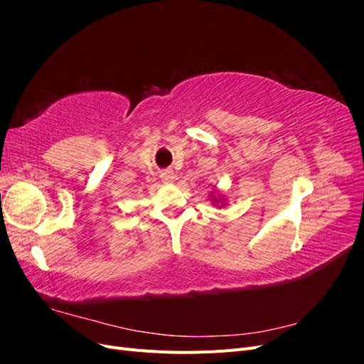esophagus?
<instances>
[{"label":"esophagus","instance_id":"esophagus-1","mask_svg":"<svg viewBox=\"0 0 364 364\" xmlns=\"http://www.w3.org/2000/svg\"><path fill=\"white\" fill-rule=\"evenodd\" d=\"M161 179H162L165 183H171V182H174V179H176V174H174V171H173L171 168L164 170V171L161 173Z\"/></svg>","mask_w":364,"mask_h":364}]
</instances>
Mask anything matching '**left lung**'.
<instances>
[{
	"label": "left lung",
	"instance_id": "1",
	"mask_svg": "<svg viewBox=\"0 0 364 364\" xmlns=\"http://www.w3.org/2000/svg\"><path fill=\"white\" fill-rule=\"evenodd\" d=\"M208 197H209V202H211L214 206H217V208H225L226 206V199L225 197L220 194V193H217V191H211L208 194Z\"/></svg>",
	"mask_w": 364,
	"mask_h": 364
}]
</instances>
